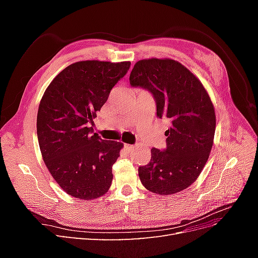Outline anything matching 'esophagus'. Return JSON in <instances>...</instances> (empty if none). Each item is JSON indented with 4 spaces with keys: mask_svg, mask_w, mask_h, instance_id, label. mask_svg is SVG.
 Instances as JSON below:
<instances>
[{
    "mask_svg": "<svg viewBox=\"0 0 258 258\" xmlns=\"http://www.w3.org/2000/svg\"><path fill=\"white\" fill-rule=\"evenodd\" d=\"M124 148H126V150L128 151V152H132L135 150V145H130V144H124Z\"/></svg>",
    "mask_w": 258,
    "mask_h": 258,
    "instance_id": "34e87169",
    "label": "esophagus"
}]
</instances>
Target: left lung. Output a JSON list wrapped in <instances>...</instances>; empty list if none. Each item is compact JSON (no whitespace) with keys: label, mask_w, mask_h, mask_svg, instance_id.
<instances>
[{"label":"left lung","mask_w":258,"mask_h":258,"mask_svg":"<svg viewBox=\"0 0 258 258\" xmlns=\"http://www.w3.org/2000/svg\"><path fill=\"white\" fill-rule=\"evenodd\" d=\"M129 81L152 93L157 117L170 122L167 148H152L151 161L139 168L140 179L160 196L182 191L198 178L213 146L216 117L209 93L196 75L169 58L138 61Z\"/></svg>","instance_id":"left-lung-1"}]
</instances>
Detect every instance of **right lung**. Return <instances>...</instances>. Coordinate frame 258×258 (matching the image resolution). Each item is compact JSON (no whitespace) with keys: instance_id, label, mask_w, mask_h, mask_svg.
Wrapping results in <instances>:
<instances>
[{"instance_id":"obj_1","label":"right lung","mask_w":258,"mask_h":258,"mask_svg":"<svg viewBox=\"0 0 258 258\" xmlns=\"http://www.w3.org/2000/svg\"><path fill=\"white\" fill-rule=\"evenodd\" d=\"M130 61H79L46 88L38 106V145L46 167L68 195L92 200L110 189L112 167L123 144L91 135L93 118Z\"/></svg>"}]
</instances>
